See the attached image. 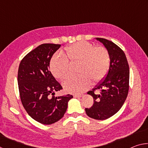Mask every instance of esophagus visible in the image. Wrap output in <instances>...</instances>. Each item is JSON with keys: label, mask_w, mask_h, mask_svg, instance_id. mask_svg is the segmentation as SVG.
Returning <instances> with one entry per match:
<instances>
[{"label": "esophagus", "mask_w": 148, "mask_h": 148, "mask_svg": "<svg viewBox=\"0 0 148 148\" xmlns=\"http://www.w3.org/2000/svg\"><path fill=\"white\" fill-rule=\"evenodd\" d=\"M83 94H76L74 95V97H83Z\"/></svg>", "instance_id": "obj_1"}]
</instances>
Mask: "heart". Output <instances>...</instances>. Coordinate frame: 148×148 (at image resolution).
<instances>
[{"label":"heart","instance_id":"obj_1","mask_svg":"<svg viewBox=\"0 0 148 148\" xmlns=\"http://www.w3.org/2000/svg\"><path fill=\"white\" fill-rule=\"evenodd\" d=\"M77 63L76 73L62 83L65 91L71 93H79L88 88L91 81L97 84L103 80L108 73L110 57L104 46L95 47L87 42H76L65 47L61 55L52 57L49 69L53 76L63 80L69 75V64Z\"/></svg>","mask_w":148,"mask_h":148}]
</instances>
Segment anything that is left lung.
<instances>
[{
  "label": "left lung",
  "mask_w": 148,
  "mask_h": 148,
  "mask_svg": "<svg viewBox=\"0 0 148 148\" xmlns=\"http://www.w3.org/2000/svg\"><path fill=\"white\" fill-rule=\"evenodd\" d=\"M97 40L108 51L110 66L103 82L87 92L93 97L94 103L91 108H86V112L92 119L104 120L116 114L127 99L129 89V66L126 56L118 46L105 38ZM96 90H101V93L95 94Z\"/></svg>",
  "instance_id": "8db88e82"
}]
</instances>
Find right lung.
I'll return each instance as SVG.
<instances>
[{
  "label": "right lung",
  "mask_w": 148,
  "mask_h": 148,
  "mask_svg": "<svg viewBox=\"0 0 148 148\" xmlns=\"http://www.w3.org/2000/svg\"><path fill=\"white\" fill-rule=\"evenodd\" d=\"M60 47V44L40 45L23 57L19 66L17 82L22 104L32 119L44 125L61 119L73 97L69 94L54 97V92L62 87L50 72L49 62Z\"/></svg>",
  "instance_id": "add662e5"
}]
</instances>
